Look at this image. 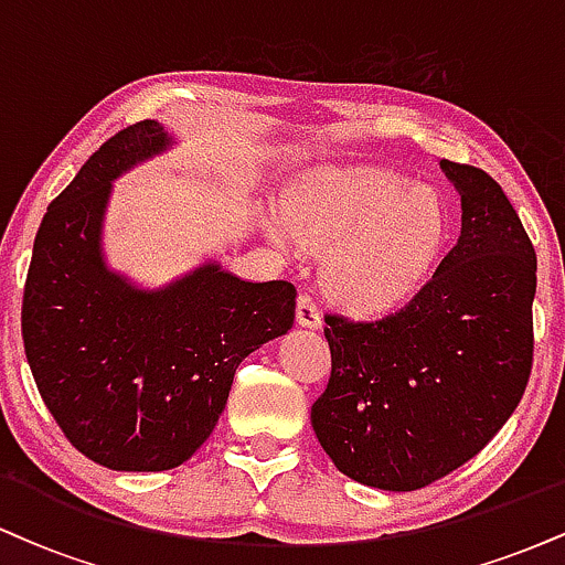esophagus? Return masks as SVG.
Masks as SVG:
<instances>
[{"instance_id":"1","label":"esophagus","mask_w":565,"mask_h":565,"mask_svg":"<svg viewBox=\"0 0 565 565\" xmlns=\"http://www.w3.org/2000/svg\"><path fill=\"white\" fill-rule=\"evenodd\" d=\"M295 319H297V323H300V327H308V329H319L321 327V316H319V308H316L313 297H310V295L297 297Z\"/></svg>"}]
</instances>
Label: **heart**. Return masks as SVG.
<instances>
[{
	"mask_svg": "<svg viewBox=\"0 0 565 565\" xmlns=\"http://www.w3.org/2000/svg\"><path fill=\"white\" fill-rule=\"evenodd\" d=\"M449 212L433 188L385 167L308 174L284 201L270 236L329 252V295L355 313H380L412 295L444 249Z\"/></svg>",
	"mask_w": 565,
	"mask_h": 565,
	"instance_id": "heart-1",
	"label": "heart"
}]
</instances>
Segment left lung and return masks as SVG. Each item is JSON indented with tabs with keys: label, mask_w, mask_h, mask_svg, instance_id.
Returning <instances> with one entry per match:
<instances>
[{
	"label": "left lung",
	"mask_w": 565,
	"mask_h": 565,
	"mask_svg": "<svg viewBox=\"0 0 565 565\" xmlns=\"http://www.w3.org/2000/svg\"><path fill=\"white\" fill-rule=\"evenodd\" d=\"M462 236L417 295L377 321L327 313V391L310 408L334 468L414 491L462 468L521 404L534 364L536 252L502 185L440 161Z\"/></svg>",
	"instance_id": "obj_1"
}]
</instances>
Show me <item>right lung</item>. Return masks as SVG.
Segmentation results:
<instances>
[{
    "mask_svg": "<svg viewBox=\"0 0 565 565\" xmlns=\"http://www.w3.org/2000/svg\"><path fill=\"white\" fill-rule=\"evenodd\" d=\"M170 146L159 121L108 138L47 206L23 289L25 359L63 436L111 470H170L210 438L233 374L295 323L289 281L204 265L161 291L111 274L100 225L111 180Z\"/></svg>",
    "mask_w": 565,
    "mask_h": 565,
    "instance_id": "obj_1",
    "label": "right lung"
}]
</instances>
